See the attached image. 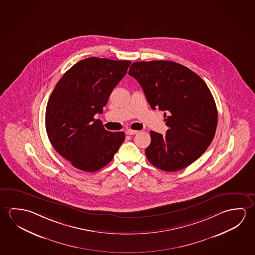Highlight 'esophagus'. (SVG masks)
Returning <instances> with one entry per match:
<instances>
[{"instance_id":"34e87169","label":"esophagus","mask_w":255,"mask_h":255,"mask_svg":"<svg viewBox=\"0 0 255 255\" xmlns=\"http://www.w3.org/2000/svg\"><path fill=\"white\" fill-rule=\"evenodd\" d=\"M138 132V130H133V129H127L126 130V134L128 135H134V134H137Z\"/></svg>"}]
</instances>
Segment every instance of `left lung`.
<instances>
[{"label":"left lung","instance_id":"8db88e82","mask_svg":"<svg viewBox=\"0 0 255 255\" xmlns=\"http://www.w3.org/2000/svg\"><path fill=\"white\" fill-rule=\"evenodd\" d=\"M137 80L151 109L164 111L165 136L151 130L146 158L165 171L182 170L205 153L217 127L215 101L204 80L188 67L166 60L134 62Z\"/></svg>","mask_w":255,"mask_h":255}]
</instances>
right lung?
<instances>
[{"instance_id": "add662e5", "label": "right lung", "mask_w": 255, "mask_h": 255, "mask_svg": "<svg viewBox=\"0 0 255 255\" xmlns=\"http://www.w3.org/2000/svg\"><path fill=\"white\" fill-rule=\"evenodd\" d=\"M130 63L88 58L75 64L56 84L47 103V134L55 150L75 168L100 170L125 141L124 131L107 130L94 116L103 113Z\"/></svg>"}]
</instances>
